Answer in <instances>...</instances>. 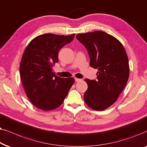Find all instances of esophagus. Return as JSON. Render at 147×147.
<instances>
[{
  "mask_svg": "<svg viewBox=\"0 0 147 147\" xmlns=\"http://www.w3.org/2000/svg\"><path fill=\"white\" fill-rule=\"evenodd\" d=\"M75 82H77H77H79V81H81V79H78V78H75Z\"/></svg>",
  "mask_w": 147,
  "mask_h": 147,
  "instance_id": "obj_1",
  "label": "esophagus"
}]
</instances>
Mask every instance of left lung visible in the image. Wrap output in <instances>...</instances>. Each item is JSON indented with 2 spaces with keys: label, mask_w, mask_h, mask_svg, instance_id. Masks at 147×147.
I'll list each match as a JSON object with an SVG mask.
<instances>
[{
  "label": "left lung",
  "mask_w": 147,
  "mask_h": 147,
  "mask_svg": "<svg viewBox=\"0 0 147 147\" xmlns=\"http://www.w3.org/2000/svg\"><path fill=\"white\" fill-rule=\"evenodd\" d=\"M76 38L87 49L90 66L98 70L96 79L85 80L88 88L84 100L95 110H104L116 102L128 81L126 52L116 38L103 31L79 34Z\"/></svg>",
  "instance_id": "obj_1"
}]
</instances>
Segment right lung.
<instances>
[{
	"instance_id": "add662e5",
	"label": "right lung",
	"mask_w": 147,
	"mask_h": 147,
	"mask_svg": "<svg viewBox=\"0 0 147 147\" xmlns=\"http://www.w3.org/2000/svg\"><path fill=\"white\" fill-rule=\"evenodd\" d=\"M75 36L41 35L25 48L20 64L21 79L29 99L38 108L45 111L57 108L75 83L74 78L55 75L52 68L58 62L60 49Z\"/></svg>"
}]
</instances>
